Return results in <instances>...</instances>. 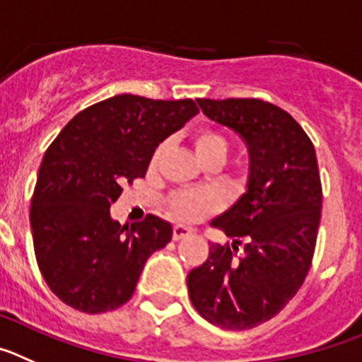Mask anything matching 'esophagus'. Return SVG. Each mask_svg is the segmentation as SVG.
Instances as JSON below:
<instances>
[{
	"instance_id": "1",
	"label": "esophagus",
	"mask_w": 362,
	"mask_h": 362,
	"mask_svg": "<svg viewBox=\"0 0 362 362\" xmlns=\"http://www.w3.org/2000/svg\"><path fill=\"white\" fill-rule=\"evenodd\" d=\"M191 233H193V230L187 229V227L175 226L173 227V240L175 242H178V240H184V238H187Z\"/></svg>"
}]
</instances>
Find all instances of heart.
Here are the masks:
<instances>
[{
	"label": "heart",
	"mask_w": 362,
	"mask_h": 362,
	"mask_svg": "<svg viewBox=\"0 0 362 362\" xmlns=\"http://www.w3.org/2000/svg\"><path fill=\"white\" fill-rule=\"evenodd\" d=\"M193 148L200 160L211 157V155H220V157L226 158L227 153H229V144H227L226 136L211 128H202L194 133ZM162 153H164V144L157 146V149L153 151L151 165L157 164ZM216 209V198L209 193H202V191H178L168 198V211L171 218L184 221V223H197V221L213 214Z\"/></svg>",
	"instance_id": "heart-1"
}]
</instances>
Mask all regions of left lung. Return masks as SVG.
<instances>
[{"instance_id": "1", "label": "left lung", "mask_w": 362, "mask_h": 362, "mask_svg": "<svg viewBox=\"0 0 362 362\" xmlns=\"http://www.w3.org/2000/svg\"><path fill=\"white\" fill-rule=\"evenodd\" d=\"M211 120L234 129L250 157L247 193L211 226L233 243H211L189 272L198 314L226 330H249L286 307L310 270L323 189L315 149L283 108L262 99H197Z\"/></svg>"}]
</instances>
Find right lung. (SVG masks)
Returning <instances> with one entry per match:
<instances>
[{
	"instance_id": "add662e5",
	"label": "right lung",
	"mask_w": 362,
	"mask_h": 362,
	"mask_svg": "<svg viewBox=\"0 0 362 362\" xmlns=\"http://www.w3.org/2000/svg\"><path fill=\"white\" fill-rule=\"evenodd\" d=\"M197 113L191 99L122 93L77 113L48 146L32 194V240L45 281L68 307H122L149 256L169 243L168 221L148 214L120 226L110 207L122 185L146 177L155 148Z\"/></svg>"
}]
</instances>
